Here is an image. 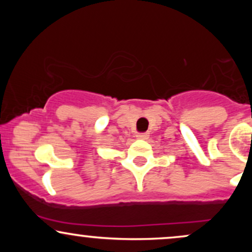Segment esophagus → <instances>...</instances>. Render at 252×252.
Wrapping results in <instances>:
<instances>
[{
  "instance_id": "34e87169",
  "label": "esophagus",
  "mask_w": 252,
  "mask_h": 252,
  "mask_svg": "<svg viewBox=\"0 0 252 252\" xmlns=\"http://www.w3.org/2000/svg\"><path fill=\"white\" fill-rule=\"evenodd\" d=\"M136 137H137L138 140H148L149 135L147 134V132H141V134L136 135Z\"/></svg>"
}]
</instances>
